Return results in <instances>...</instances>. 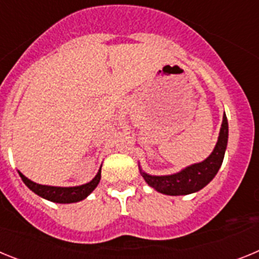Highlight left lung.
Wrapping results in <instances>:
<instances>
[{
	"label": "left lung",
	"instance_id": "obj_1",
	"mask_svg": "<svg viewBox=\"0 0 259 259\" xmlns=\"http://www.w3.org/2000/svg\"><path fill=\"white\" fill-rule=\"evenodd\" d=\"M228 141V122L226 114H223L221 132H219L218 143L215 145L211 154L200 163H194L185 167L179 172L172 175L154 176L140 170L144 180L159 193L168 196H183L198 192L205 185L209 184L217 172L219 171L223 162L224 153Z\"/></svg>",
	"mask_w": 259,
	"mask_h": 259
}]
</instances>
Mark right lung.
Returning <instances> with one entry per match:
<instances>
[{
    "instance_id": "add662e5",
    "label": "right lung",
    "mask_w": 259,
    "mask_h": 259,
    "mask_svg": "<svg viewBox=\"0 0 259 259\" xmlns=\"http://www.w3.org/2000/svg\"><path fill=\"white\" fill-rule=\"evenodd\" d=\"M19 175L22 178L23 183L32 192H35L37 196H40V197L57 203H72L84 200V198L88 197L89 194L95 191V188L98 185V183H100V179H101V168H100L97 175L91 182L83 185H77V187H50V185H41L29 180L22 172H19Z\"/></svg>"
}]
</instances>
